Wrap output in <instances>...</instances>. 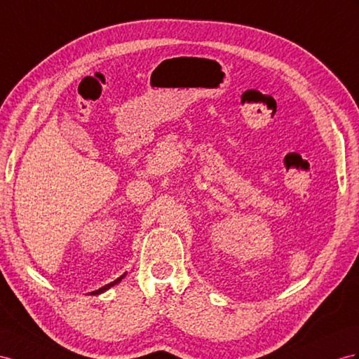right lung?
<instances>
[{
	"instance_id": "1",
	"label": "right lung",
	"mask_w": 359,
	"mask_h": 359,
	"mask_svg": "<svg viewBox=\"0 0 359 359\" xmlns=\"http://www.w3.org/2000/svg\"><path fill=\"white\" fill-rule=\"evenodd\" d=\"M124 276H126V273L123 274V276H119V278L118 279H115L114 282H110V283H107V285H104V287H101V288H98L97 291H94V292H90V294H101V292H104V291H107L110 287H114V285H116V283H119V282H121V279L124 278Z\"/></svg>"
}]
</instances>
